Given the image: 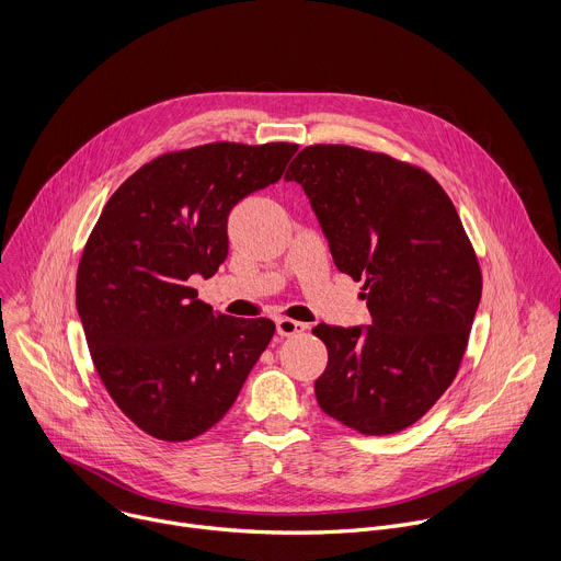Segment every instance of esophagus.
<instances>
[{
    "instance_id": "34e87169",
    "label": "esophagus",
    "mask_w": 561,
    "mask_h": 561,
    "mask_svg": "<svg viewBox=\"0 0 561 561\" xmlns=\"http://www.w3.org/2000/svg\"><path fill=\"white\" fill-rule=\"evenodd\" d=\"M308 329H310L308 324L295 322V319H288V317H279V319H277V335H282V337L301 335V333H306Z\"/></svg>"
}]
</instances>
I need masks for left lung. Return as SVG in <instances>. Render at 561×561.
Masks as SVG:
<instances>
[{
    "instance_id": "left-lung-1",
    "label": "left lung",
    "mask_w": 561,
    "mask_h": 561,
    "mask_svg": "<svg viewBox=\"0 0 561 561\" xmlns=\"http://www.w3.org/2000/svg\"><path fill=\"white\" fill-rule=\"evenodd\" d=\"M286 180L310 199L335 266L364 282L373 317L312 329L329 348L317 404L362 435L404 431L453 383L482 297L461 219L433 175L355 146H306Z\"/></svg>"
}]
</instances>
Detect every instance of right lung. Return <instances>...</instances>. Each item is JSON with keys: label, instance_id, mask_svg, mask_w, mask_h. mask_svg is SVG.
<instances>
[{"label": "right lung", "instance_id": "right-lung-1", "mask_svg": "<svg viewBox=\"0 0 561 561\" xmlns=\"http://www.w3.org/2000/svg\"><path fill=\"white\" fill-rule=\"evenodd\" d=\"M297 144L215 141L159 154L106 202L77 268V312L113 402L144 433L186 442L234 404L275 335L213 312L193 275L228 255V213L284 175Z\"/></svg>", "mask_w": 561, "mask_h": 561}]
</instances>
